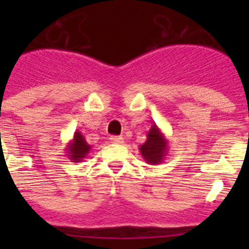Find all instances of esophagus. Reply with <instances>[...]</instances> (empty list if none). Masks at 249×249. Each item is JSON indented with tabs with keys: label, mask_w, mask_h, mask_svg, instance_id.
Masks as SVG:
<instances>
[{
	"label": "esophagus",
	"mask_w": 249,
	"mask_h": 249,
	"mask_svg": "<svg viewBox=\"0 0 249 249\" xmlns=\"http://www.w3.org/2000/svg\"><path fill=\"white\" fill-rule=\"evenodd\" d=\"M109 140H111V142H112V143H117V144H120L124 142V138H123L121 136H112L111 138H109Z\"/></svg>",
	"instance_id": "esophagus-1"
}]
</instances>
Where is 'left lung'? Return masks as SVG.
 <instances>
[{"label": "left lung", "instance_id": "obj_1", "mask_svg": "<svg viewBox=\"0 0 249 249\" xmlns=\"http://www.w3.org/2000/svg\"><path fill=\"white\" fill-rule=\"evenodd\" d=\"M169 151V142L158 125L154 123L147 132V140L140 146V152L144 161L151 165H158L164 161Z\"/></svg>", "mask_w": 249, "mask_h": 249}]
</instances>
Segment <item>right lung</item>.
<instances>
[{
  "label": "right lung",
  "mask_w": 249,
  "mask_h": 249,
  "mask_svg": "<svg viewBox=\"0 0 249 249\" xmlns=\"http://www.w3.org/2000/svg\"><path fill=\"white\" fill-rule=\"evenodd\" d=\"M90 150H91V146L88 144L86 140L79 130H76L73 138L66 146L68 159L71 160L72 163H80L84 159H86Z\"/></svg>",
  "instance_id": "right-lung-1"
}]
</instances>
